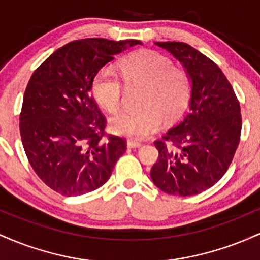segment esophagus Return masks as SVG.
<instances>
[{
    "label": "esophagus",
    "mask_w": 260,
    "mask_h": 260,
    "mask_svg": "<svg viewBox=\"0 0 260 260\" xmlns=\"http://www.w3.org/2000/svg\"><path fill=\"white\" fill-rule=\"evenodd\" d=\"M127 147L128 148H132V149L140 148V147H142V143L136 142V140H132V139H128L127 140Z\"/></svg>",
    "instance_id": "1"
}]
</instances>
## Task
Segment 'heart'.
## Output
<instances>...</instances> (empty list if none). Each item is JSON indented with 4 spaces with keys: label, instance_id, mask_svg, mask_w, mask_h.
Returning a JSON list of instances; mask_svg holds the SVG:
<instances>
[{
    "label": "heart",
    "instance_id": "b5f03b06",
    "mask_svg": "<svg viewBox=\"0 0 260 260\" xmlns=\"http://www.w3.org/2000/svg\"><path fill=\"white\" fill-rule=\"evenodd\" d=\"M127 84H143L140 106L137 111H123L111 120V129L132 139H145L160 129L164 120L177 117L186 106L190 92V78L183 68L174 67L166 56L151 50H138L120 63ZM94 98L106 111L121 107L123 85L115 70L103 67L92 78Z\"/></svg>",
    "mask_w": 260,
    "mask_h": 260
}]
</instances>
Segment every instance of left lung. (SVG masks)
<instances>
[{"mask_svg":"<svg viewBox=\"0 0 260 260\" xmlns=\"http://www.w3.org/2000/svg\"><path fill=\"white\" fill-rule=\"evenodd\" d=\"M181 62L190 78L188 111L154 143L159 159L154 184L168 194L188 197L213 187L228 171L242 128L240 103L210 58L184 43H155Z\"/></svg>","mask_w":260,"mask_h":260,"instance_id":"left-lung-1","label":"left lung"}]
</instances>
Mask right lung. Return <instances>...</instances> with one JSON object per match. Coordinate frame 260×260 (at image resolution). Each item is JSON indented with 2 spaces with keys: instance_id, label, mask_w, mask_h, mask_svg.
Here are the masks:
<instances>
[{
  "instance_id": "obj_1",
  "label": "right lung",
  "mask_w": 260,
  "mask_h": 260,
  "mask_svg": "<svg viewBox=\"0 0 260 260\" xmlns=\"http://www.w3.org/2000/svg\"><path fill=\"white\" fill-rule=\"evenodd\" d=\"M139 40L90 38L66 44L32 73L19 129L26 157L40 180L66 197L100 188L126 151V139L105 136L106 118L91 96L92 78Z\"/></svg>"
}]
</instances>
